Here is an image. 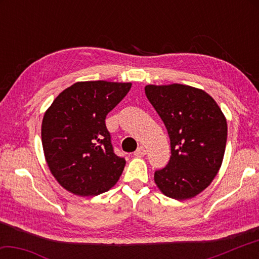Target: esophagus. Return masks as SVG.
I'll list each match as a JSON object with an SVG mask.
<instances>
[{"label":"esophagus","mask_w":259,"mask_h":259,"mask_svg":"<svg viewBox=\"0 0 259 259\" xmlns=\"http://www.w3.org/2000/svg\"><path fill=\"white\" fill-rule=\"evenodd\" d=\"M135 155L136 156H144V155H146V148L144 147V146H139L137 148V151L135 152Z\"/></svg>","instance_id":"1"}]
</instances>
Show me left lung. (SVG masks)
<instances>
[{
	"mask_svg": "<svg viewBox=\"0 0 259 259\" xmlns=\"http://www.w3.org/2000/svg\"><path fill=\"white\" fill-rule=\"evenodd\" d=\"M147 99L163 121L171 156L154 182L165 196L178 201L204 191L221 169L227 139L224 113L209 94L178 84L145 87Z\"/></svg>",
	"mask_w": 259,
	"mask_h": 259,
	"instance_id": "left-lung-1",
	"label": "left lung"
}]
</instances>
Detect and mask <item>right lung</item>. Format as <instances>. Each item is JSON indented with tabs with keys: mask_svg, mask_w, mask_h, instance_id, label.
I'll list each match as a JSON object with an SVG mask.
<instances>
[{
	"mask_svg": "<svg viewBox=\"0 0 259 259\" xmlns=\"http://www.w3.org/2000/svg\"><path fill=\"white\" fill-rule=\"evenodd\" d=\"M130 88V82H76L46 111L43 152L52 176L66 191L96 196L120 179L125 160L113 152L105 119Z\"/></svg>",
	"mask_w": 259,
	"mask_h": 259,
	"instance_id": "1",
	"label": "right lung"
}]
</instances>
